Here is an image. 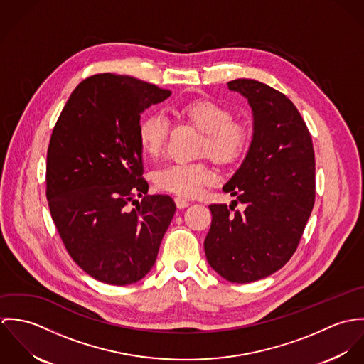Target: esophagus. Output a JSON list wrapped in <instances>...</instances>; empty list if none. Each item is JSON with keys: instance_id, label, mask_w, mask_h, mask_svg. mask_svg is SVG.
Segmentation results:
<instances>
[{"instance_id": "1", "label": "esophagus", "mask_w": 364, "mask_h": 364, "mask_svg": "<svg viewBox=\"0 0 364 364\" xmlns=\"http://www.w3.org/2000/svg\"><path fill=\"white\" fill-rule=\"evenodd\" d=\"M175 203H176V208H188L191 205L189 200H186L183 198H175Z\"/></svg>"}]
</instances>
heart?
<instances>
[{
    "instance_id": "1",
    "label": "heart",
    "mask_w": 364,
    "mask_h": 364,
    "mask_svg": "<svg viewBox=\"0 0 364 364\" xmlns=\"http://www.w3.org/2000/svg\"><path fill=\"white\" fill-rule=\"evenodd\" d=\"M175 113L191 122L205 133L202 154H210L221 164H230L244 154L250 130L234 120L225 105L211 100H198L175 107ZM169 133V123L161 113H147L139 123V141L143 151L158 156L165 149ZM217 181V172L205 162H175L156 171V186L185 198H195Z\"/></svg>"
}]
</instances>
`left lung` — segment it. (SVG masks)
<instances>
[{"instance_id":"left-lung-1","label":"left lung","mask_w":364,"mask_h":364,"mask_svg":"<svg viewBox=\"0 0 364 364\" xmlns=\"http://www.w3.org/2000/svg\"><path fill=\"white\" fill-rule=\"evenodd\" d=\"M228 90L248 100L254 117L248 153L223 186L245 210L208 206L205 252L225 280L251 283L282 269L296 252L315 202V156L311 134L286 95L248 78L230 81Z\"/></svg>"}]
</instances>
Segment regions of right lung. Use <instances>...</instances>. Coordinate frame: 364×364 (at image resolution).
Segmentation results:
<instances>
[{"instance_id": "obj_1", "label": "right lung", "mask_w": 364, "mask_h": 364, "mask_svg": "<svg viewBox=\"0 0 364 364\" xmlns=\"http://www.w3.org/2000/svg\"><path fill=\"white\" fill-rule=\"evenodd\" d=\"M169 97L133 77L92 75L73 91L53 130V221L74 262L107 284H132L151 270L176 210L168 195H147L137 134L140 114ZM136 193L144 200L130 209Z\"/></svg>"}]
</instances>
